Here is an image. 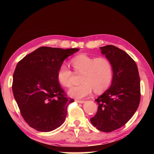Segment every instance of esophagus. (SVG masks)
I'll use <instances>...</instances> for the list:
<instances>
[{"label": "esophagus", "mask_w": 154, "mask_h": 154, "mask_svg": "<svg viewBox=\"0 0 154 154\" xmlns=\"http://www.w3.org/2000/svg\"><path fill=\"white\" fill-rule=\"evenodd\" d=\"M76 101L77 103H81V104H82V103H85V100H75Z\"/></svg>", "instance_id": "1"}]
</instances>
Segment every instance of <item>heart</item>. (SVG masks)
<instances>
[{
  "instance_id": "b5f03b06",
  "label": "heart",
  "mask_w": 154,
  "mask_h": 154,
  "mask_svg": "<svg viewBox=\"0 0 154 154\" xmlns=\"http://www.w3.org/2000/svg\"><path fill=\"white\" fill-rule=\"evenodd\" d=\"M71 64L75 73H83L81 78L82 83L69 90V94L72 98L82 99L95 92L105 91L110 85L113 79V66L111 62L105 57H96L87 54L75 56ZM57 79L64 87L69 88L72 84L73 72L66 64H62L57 71Z\"/></svg>"
}]
</instances>
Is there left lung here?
Masks as SVG:
<instances>
[{
	"label": "left lung",
	"instance_id": "left-lung-1",
	"mask_svg": "<svg viewBox=\"0 0 154 154\" xmlns=\"http://www.w3.org/2000/svg\"><path fill=\"white\" fill-rule=\"evenodd\" d=\"M100 49L112 64L113 79L111 87L95 100L98 111L90 121L98 130L110 132L126 124L139 107L140 77L137 64L124 51L111 45Z\"/></svg>",
	"mask_w": 154,
	"mask_h": 154
}]
</instances>
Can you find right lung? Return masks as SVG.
Masks as SVG:
<instances>
[{
    "label": "right lung",
    "mask_w": 154,
    "mask_h": 154,
    "mask_svg": "<svg viewBox=\"0 0 154 154\" xmlns=\"http://www.w3.org/2000/svg\"><path fill=\"white\" fill-rule=\"evenodd\" d=\"M78 48L41 47L18 62L13 76L12 90L23 118L38 131L50 132L66 119L68 98L57 79L65 59Z\"/></svg>",
    "instance_id": "1"
}]
</instances>
